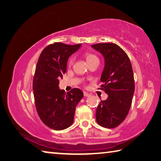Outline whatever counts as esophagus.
<instances>
[{
	"instance_id": "1",
	"label": "esophagus",
	"mask_w": 161,
	"mask_h": 161,
	"mask_svg": "<svg viewBox=\"0 0 161 161\" xmlns=\"http://www.w3.org/2000/svg\"><path fill=\"white\" fill-rule=\"evenodd\" d=\"M83 95H84V96H85V97H89L90 96V94L88 93L87 92H83Z\"/></svg>"
}]
</instances>
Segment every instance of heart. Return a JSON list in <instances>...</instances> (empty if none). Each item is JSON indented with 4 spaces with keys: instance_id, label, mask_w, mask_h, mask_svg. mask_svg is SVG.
<instances>
[{
    "instance_id": "1",
    "label": "heart",
    "mask_w": 161,
    "mask_h": 161,
    "mask_svg": "<svg viewBox=\"0 0 161 161\" xmlns=\"http://www.w3.org/2000/svg\"><path fill=\"white\" fill-rule=\"evenodd\" d=\"M84 55H85L86 61L88 63V64L92 63V62H94V61H99L98 57L93 53L87 52L85 53V54H84ZM74 60H75L74 56H70V57L69 58V59H68V61H67V66H72V65L73 64V62H74Z\"/></svg>"
}]
</instances>
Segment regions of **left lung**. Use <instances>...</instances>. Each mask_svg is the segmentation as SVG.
Instances as JSON below:
<instances>
[{
  "mask_svg": "<svg viewBox=\"0 0 161 161\" xmlns=\"http://www.w3.org/2000/svg\"><path fill=\"white\" fill-rule=\"evenodd\" d=\"M92 47L105 57L101 82L98 89L108 95L96 109L97 124L105 128L117 127L127 116L134 92V78L128 55L114 43H98Z\"/></svg>",
  "mask_w": 161,
  "mask_h": 161,
  "instance_id": "obj_1",
  "label": "left lung"
}]
</instances>
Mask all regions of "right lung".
Returning a JSON list of instances; mask_svg holds the SVG:
<instances>
[{
	"instance_id": "right-lung-1",
	"label": "right lung",
	"mask_w": 161,
	"mask_h": 161,
	"mask_svg": "<svg viewBox=\"0 0 161 161\" xmlns=\"http://www.w3.org/2000/svg\"><path fill=\"white\" fill-rule=\"evenodd\" d=\"M81 44L55 42L45 47L39 56L32 88L36 112L45 125L63 130L72 125L75 107L83 97L78 88L65 92L59 90V80L66 72L67 60Z\"/></svg>"
}]
</instances>
